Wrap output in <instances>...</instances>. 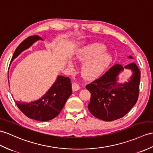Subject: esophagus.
I'll return each mask as SVG.
<instances>
[{
  "label": "esophagus",
  "mask_w": 153,
  "mask_h": 153,
  "mask_svg": "<svg viewBox=\"0 0 153 153\" xmlns=\"http://www.w3.org/2000/svg\"><path fill=\"white\" fill-rule=\"evenodd\" d=\"M72 91H77L80 88L79 85L76 83H74L72 85Z\"/></svg>",
  "instance_id": "esophagus-1"
}]
</instances>
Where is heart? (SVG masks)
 <instances>
[{"label": "heart", "instance_id": "1", "mask_svg": "<svg viewBox=\"0 0 153 153\" xmlns=\"http://www.w3.org/2000/svg\"><path fill=\"white\" fill-rule=\"evenodd\" d=\"M104 45L99 44L88 45L79 49L75 56L79 62H86L82 67V74L86 79H94L100 76L109 66L111 56L105 52Z\"/></svg>", "mask_w": 153, "mask_h": 153}]
</instances>
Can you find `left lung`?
Instances as JSON below:
<instances>
[{
	"mask_svg": "<svg viewBox=\"0 0 153 153\" xmlns=\"http://www.w3.org/2000/svg\"><path fill=\"white\" fill-rule=\"evenodd\" d=\"M128 58L133 59L132 56ZM125 68L130 69L133 74L128 82L119 84L118 75ZM140 83V70L134 62L125 67L115 65L102 77L86 86L91 93L88 110L95 117L105 121L121 118L136 104Z\"/></svg>",
	"mask_w": 153,
	"mask_h": 153,
	"instance_id": "8db88e82",
	"label": "left lung"
}]
</instances>
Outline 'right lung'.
I'll return each mask as SVG.
<instances>
[{"mask_svg":"<svg viewBox=\"0 0 153 153\" xmlns=\"http://www.w3.org/2000/svg\"><path fill=\"white\" fill-rule=\"evenodd\" d=\"M39 40H42L40 36H32L21 42L13 53L11 63L23 51ZM8 78L9 82L8 74ZM72 93V83L70 78L58 76L47 93L38 100L30 102H20L15 98L13 100L17 107L28 118L38 121H48L59 114Z\"/></svg>","mask_w":153,"mask_h":153,"instance_id":"1","label":"right lung"}]
</instances>
